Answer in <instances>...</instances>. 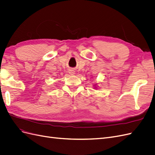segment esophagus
<instances>
[{"mask_svg":"<svg viewBox=\"0 0 155 155\" xmlns=\"http://www.w3.org/2000/svg\"><path fill=\"white\" fill-rule=\"evenodd\" d=\"M69 73L71 75H74L75 74V71L74 69H69Z\"/></svg>","mask_w":155,"mask_h":155,"instance_id":"esophagus-1","label":"esophagus"}]
</instances>
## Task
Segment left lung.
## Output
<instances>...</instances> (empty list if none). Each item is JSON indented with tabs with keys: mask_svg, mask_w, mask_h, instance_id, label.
<instances>
[{
	"mask_svg": "<svg viewBox=\"0 0 155 155\" xmlns=\"http://www.w3.org/2000/svg\"><path fill=\"white\" fill-rule=\"evenodd\" d=\"M94 86V88H96H96H96V86H97V85H96V84H95Z\"/></svg>",
	"mask_w": 155,
	"mask_h": 155,
	"instance_id": "1",
	"label": "left lung"
}]
</instances>
